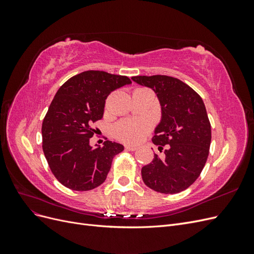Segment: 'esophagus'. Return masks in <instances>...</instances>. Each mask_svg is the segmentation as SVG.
Instances as JSON below:
<instances>
[{
    "label": "esophagus",
    "instance_id": "obj_1",
    "mask_svg": "<svg viewBox=\"0 0 254 254\" xmlns=\"http://www.w3.org/2000/svg\"><path fill=\"white\" fill-rule=\"evenodd\" d=\"M125 148H126L127 150H129V151H134V150L137 149L136 146H133V145H126Z\"/></svg>",
    "mask_w": 254,
    "mask_h": 254
}]
</instances>
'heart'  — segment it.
I'll list each match as a JSON object with an SVG mask.
<instances>
[{
	"mask_svg": "<svg viewBox=\"0 0 254 254\" xmlns=\"http://www.w3.org/2000/svg\"><path fill=\"white\" fill-rule=\"evenodd\" d=\"M150 123L146 120H126L114 126L113 133L121 141L137 143L150 131Z\"/></svg>",
	"mask_w": 254,
	"mask_h": 254,
	"instance_id": "1",
	"label": "heart"
}]
</instances>
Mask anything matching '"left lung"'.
I'll use <instances>...</instances> for the list:
<instances>
[{
    "mask_svg": "<svg viewBox=\"0 0 254 254\" xmlns=\"http://www.w3.org/2000/svg\"><path fill=\"white\" fill-rule=\"evenodd\" d=\"M133 81L156 92L162 120L152 142L164 150V159L155 155L142 167V179L151 190L177 194L200 176L209 156L211 124L202 98L186 82L166 75L134 76Z\"/></svg>",
    "mask_w": 254,
    "mask_h": 254,
    "instance_id": "obj_1",
    "label": "left lung"
}]
</instances>
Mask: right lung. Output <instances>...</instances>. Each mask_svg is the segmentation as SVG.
I'll list each match as a JSON object with an SVG mask.
<instances>
[{"mask_svg":"<svg viewBox=\"0 0 254 254\" xmlns=\"http://www.w3.org/2000/svg\"><path fill=\"white\" fill-rule=\"evenodd\" d=\"M131 83L127 76L86 71L59 88L42 123V149L55 178L73 190H93L106 180L114 156L124 150L119 143L105 141L90 146L102 120L106 98L115 89Z\"/></svg>","mask_w":254,"mask_h":254,"instance_id":"add662e5","label":"right lung"}]
</instances>
